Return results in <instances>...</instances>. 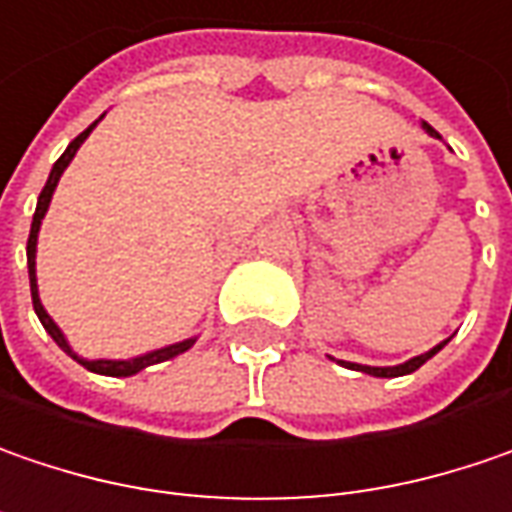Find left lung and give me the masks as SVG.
Returning a JSON list of instances; mask_svg holds the SVG:
<instances>
[{
	"instance_id": "8db88e82",
	"label": "left lung",
	"mask_w": 512,
	"mask_h": 512,
	"mask_svg": "<svg viewBox=\"0 0 512 512\" xmlns=\"http://www.w3.org/2000/svg\"><path fill=\"white\" fill-rule=\"evenodd\" d=\"M426 133L432 138H440V133H437L432 124H420ZM449 345V339L446 342H440V345H435L432 350H426V353H420V356H414V359H408V362H403V365H385V368H376V365H359V362H345V359H336L339 365H345V368H350V371H362V374H371V376H385V379H391V376H406V374H414L420 365H426L432 356H435L437 350H443V347Z\"/></svg>"
}]
</instances>
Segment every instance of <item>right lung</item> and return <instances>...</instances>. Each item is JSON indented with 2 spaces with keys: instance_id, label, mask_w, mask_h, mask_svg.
Segmentation results:
<instances>
[{
  "instance_id": "obj_1",
  "label": "right lung",
  "mask_w": 512,
  "mask_h": 512,
  "mask_svg": "<svg viewBox=\"0 0 512 512\" xmlns=\"http://www.w3.org/2000/svg\"><path fill=\"white\" fill-rule=\"evenodd\" d=\"M104 118V115H101ZM98 118V121H101ZM98 121L95 124H89L80 136L66 147V153L54 162L51 167V173H48V182L46 188H43V194L37 199V211H34V220H31V234H28V246H25V255H28V281H31V301H34V313L40 318V324L46 327V333L57 342V347L63 350V353H69L75 362H80L86 371H92V374H101V376H133L138 371H144V368H150V365H159V362H167V359H173V356H179V353H185V350H191L196 342V336L191 339H185V342H176V345H165L159 347V350H150V353H141V356H133V359H83L80 353H75V347L69 345V339H66V333L57 327V321L48 316L46 307H43V301H40V286H37V237H40V226H43V220H46V211L48 205H51V196L57 191V182H60V176H63V170L72 165V159H75V153L80 150V144L89 138V133L98 127Z\"/></svg>"
}]
</instances>
